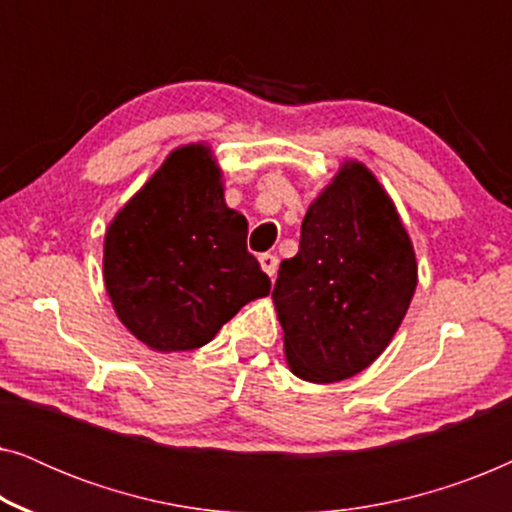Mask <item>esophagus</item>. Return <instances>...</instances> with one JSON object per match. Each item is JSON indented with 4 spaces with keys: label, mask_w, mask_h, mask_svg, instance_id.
Instances as JSON below:
<instances>
[{
    "label": "esophagus",
    "mask_w": 512,
    "mask_h": 512,
    "mask_svg": "<svg viewBox=\"0 0 512 512\" xmlns=\"http://www.w3.org/2000/svg\"><path fill=\"white\" fill-rule=\"evenodd\" d=\"M258 261H261V268L265 270V275L270 279L277 275V265H279V258L275 254H261L258 256Z\"/></svg>",
    "instance_id": "obj_1"
}]
</instances>
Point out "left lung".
I'll return each mask as SVG.
<instances>
[{"mask_svg": "<svg viewBox=\"0 0 512 512\" xmlns=\"http://www.w3.org/2000/svg\"><path fill=\"white\" fill-rule=\"evenodd\" d=\"M417 286V261L394 202L347 160L307 207L300 247L272 291L291 373L314 384L366 370L394 338Z\"/></svg>", "mask_w": 512, "mask_h": 512, "instance_id": "left-lung-1", "label": "left lung"}]
</instances>
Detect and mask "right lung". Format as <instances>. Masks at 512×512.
Instances as JSON below:
<instances>
[{
	"mask_svg": "<svg viewBox=\"0 0 512 512\" xmlns=\"http://www.w3.org/2000/svg\"><path fill=\"white\" fill-rule=\"evenodd\" d=\"M207 144L174 149L104 235V286L121 324L156 352L207 345L270 277L247 251Z\"/></svg>",
	"mask_w": 512,
	"mask_h": 512,
	"instance_id": "1",
	"label": "right lung"
}]
</instances>
